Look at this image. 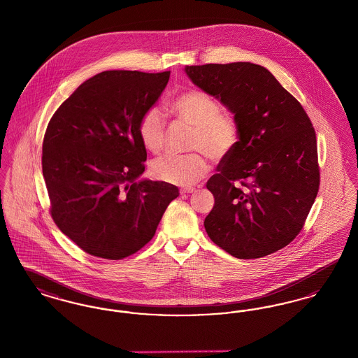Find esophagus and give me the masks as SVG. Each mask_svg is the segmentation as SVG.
Segmentation results:
<instances>
[{
  "label": "esophagus",
  "mask_w": 358,
  "mask_h": 358,
  "mask_svg": "<svg viewBox=\"0 0 358 358\" xmlns=\"http://www.w3.org/2000/svg\"><path fill=\"white\" fill-rule=\"evenodd\" d=\"M194 192V187H182L181 190H180V193L181 194H187V193H193Z\"/></svg>",
  "instance_id": "esophagus-1"
}]
</instances>
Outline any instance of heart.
Masks as SVG:
<instances>
[{
    "mask_svg": "<svg viewBox=\"0 0 358 358\" xmlns=\"http://www.w3.org/2000/svg\"><path fill=\"white\" fill-rule=\"evenodd\" d=\"M173 111L181 120L193 127L189 139L190 150H203L213 159H222L238 142V124L222 114L220 104L199 90L181 94L173 102ZM142 145L152 153H158L165 143L166 122L158 107L146 110L138 123ZM209 171L204 154L174 155L166 154L150 162L149 171L155 180L190 187L203 180Z\"/></svg>",
    "mask_w": 358,
    "mask_h": 358,
    "instance_id": "b5f03b06",
    "label": "heart"
}]
</instances>
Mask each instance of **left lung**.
I'll list each match as a JSON object with an SVG mask.
<instances>
[{
  "label": "left lung",
  "instance_id": "left-lung-1",
  "mask_svg": "<svg viewBox=\"0 0 358 358\" xmlns=\"http://www.w3.org/2000/svg\"><path fill=\"white\" fill-rule=\"evenodd\" d=\"M187 78L234 114L238 142L206 187L210 240L238 259L286 247L301 232L320 187L315 131L306 111L262 66H187ZM241 185H238V182Z\"/></svg>",
  "mask_w": 358,
  "mask_h": 358
}]
</instances>
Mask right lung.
I'll list each match as a JSON object with an SVG mask.
<instances>
[{
	"instance_id": "obj_1",
	"label": "right lung",
	"mask_w": 358,
	"mask_h": 358,
	"mask_svg": "<svg viewBox=\"0 0 358 358\" xmlns=\"http://www.w3.org/2000/svg\"><path fill=\"white\" fill-rule=\"evenodd\" d=\"M171 71H104L53 114L43 142V176L59 229L90 255L120 260L155 234L178 187L139 180L148 153L138 134Z\"/></svg>"
}]
</instances>
